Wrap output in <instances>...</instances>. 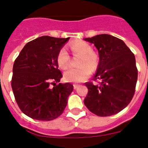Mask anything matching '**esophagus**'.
I'll return each instance as SVG.
<instances>
[{
    "mask_svg": "<svg viewBox=\"0 0 148 148\" xmlns=\"http://www.w3.org/2000/svg\"><path fill=\"white\" fill-rule=\"evenodd\" d=\"M73 86H74V89H76V88L79 87V85H77V84H74V85H73Z\"/></svg>",
    "mask_w": 148,
    "mask_h": 148,
    "instance_id": "1",
    "label": "esophagus"
}]
</instances>
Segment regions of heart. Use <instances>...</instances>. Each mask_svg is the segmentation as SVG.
<instances>
[{"instance_id":"b5f03b06","label":"heart","mask_w":148,"mask_h":148,"mask_svg":"<svg viewBox=\"0 0 148 148\" xmlns=\"http://www.w3.org/2000/svg\"><path fill=\"white\" fill-rule=\"evenodd\" d=\"M74 56H81L76 68L67 69L64 73V79L69 82L79 83L86 81L90 76L91 71L95 72L99 64V56L91 46L84 41H76L69 45ZM57 63L61 69H64L69 65L70 56L67 49L62 47L58 53Z\"/></svg>"}]
</instances>
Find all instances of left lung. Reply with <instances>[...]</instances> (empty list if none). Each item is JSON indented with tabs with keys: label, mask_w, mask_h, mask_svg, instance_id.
Listing matches in <instances>:
<instances>
[{
	"label": "left lung",
	"mask_w": 148,
	"mask_h": 148,
	"mask_svg": "<svg viewBox=\"0 0 148 148\" xmlns=\"http://www.w3.org/2000/svg\"><path fill=\"white\" fill-rule=\"evenodd\" d=\"M98 49L99 62L92 81L86 82L88 92L84 103L98 116L115 115L133 98L138 78L134 54L120 39L102 34L84 39Z\"/></svg>",
	"instance_id": "1"
}]
</instances>
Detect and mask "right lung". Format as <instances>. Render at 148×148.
Returning <instances> with one entry per match:
<instances>
[{
	"mask_svg": "<svg viewBox=\"0 0 148 148\" xmlns=\"http://www.w3.org/2000/svg\"><path fill=\"white\" fill-rule=\"evenodd\" d=\"M69 39L38 37L27 43L15 60L12 88L18 107L27 116L49 121L63 113L74 86L58 84L62 74L56 58Z\"/></svg>",
	"mask_w": 148,
	"mask_h": 148,
	"instance_id": "obj_1",
	"label": "right lung"
}]
</instances>
